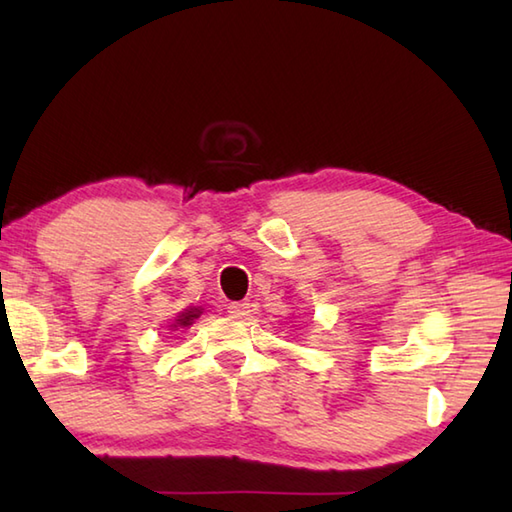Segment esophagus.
<instances>
[{
  "label": "esophagus",
  "mask_w": 512,
  "mask_h": 512,
  "mask_svg": "<svg viewBox=\"0 0 512 512\" xmlns=\"http://www.w3.org/2000/svg\"><path fill=\"white\" fill-rule=\"evenodd\" d=\"M248 303L246 301H235V303H228V314H231L233 319H246L248 317Z\"/></svg>",
  "instance_id": "esophagus-1"
}]
</instances>
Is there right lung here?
<instances>
[{
    "label": "right lung",
    "mask_w": 512,
    "mask_h": 512,
    "mask_svg": "<svg viewBox=\"0 0 512 512\" xmlns=\"http://www.w3.org/2000/svg\"><path fill=\"white\" fill-rule=\"evenodd\" d=\"M202 312H204V308H202V306H191V308H187V310L178 312L176 321H173V323L169 325L171 332H176V330H187V328H191V325L195 323V319H198Z\"/></svg>",
    "instance_id": "obj_1"
}]
</instances>
